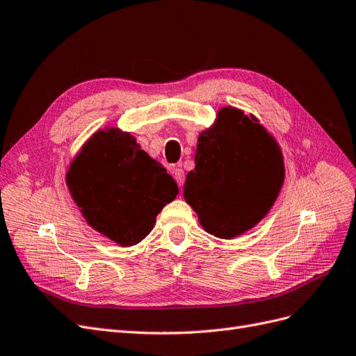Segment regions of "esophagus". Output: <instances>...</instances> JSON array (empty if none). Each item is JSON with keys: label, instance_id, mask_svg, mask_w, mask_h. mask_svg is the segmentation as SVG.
<instances>
[{"label": "esophagus", "instance_id": "1", "mask_svg": "<svg viewBox=\"0 0 356 356\" xmlns=\"http://www.w3.org/2000/svg\"><path fill=\"white\" fill-rule=\"evenodd\" d=\"M172 174H174V178L179 187L184 186V170L181 168H172Z\"/></svg>", "mask_w": 356, "mask_h": 356}]
</instances>
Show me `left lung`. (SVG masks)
<instances>
[{"instance_id": "1", "label": "left lung", "mask_w": 356, "mask_h": 356, "mask_svg": "<svg viewBox=\"0 0 356 356\" xmlns=\"http://www.w3.org/2000/svg\"><path fill=\"white\" fill-rule=\"evenodd\" d=\"M196 168L187 174L184 199L202 227L232 239L266 217L284 182L277 143L254 115L232 106L199 136Z\"/></svg>"}]
</instances>
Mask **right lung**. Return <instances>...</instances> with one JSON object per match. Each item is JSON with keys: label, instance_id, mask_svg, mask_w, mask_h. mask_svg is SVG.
<instances>
[{"label": "right lung", "instance_id": "1", "mask_svg": "<svg viewBox=\"0 0 356 356\" xmlns=\"http://www.w3.org/2000/svg\"><path fill=\"white\" fill-rule=\"evenodd\" d=\"M71 196L86 221L122 246L141 242L157 213L178 195V186L159 161L118 129L96 132L67 174Z\"/></svg>", "mask_w": 356, "mask_h": 356}]
</instances>
